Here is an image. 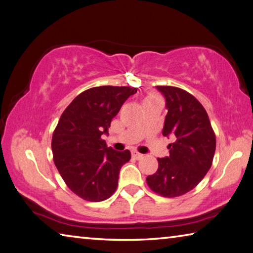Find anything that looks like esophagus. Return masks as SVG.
<instances>
[{
  "instance_id": "1",
  "label": "esophagus",
  "mask_w": 253,
  "mask_h": 253,
  "mask_svg": "<svg viewBox=\"0 0 253 253\" xmlns=\"http://www.w3.org/2000/svg\"><path fill=\"white\" fill-rule=\"evenodd\" d=\"M132 157L136 159V160H140V159L143 158V154H141V153L136 152V151H133V152H132Z\"/></svg>"
}]
</instances>
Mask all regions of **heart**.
<instances>
[{"label":"heart","instance_id":"1","mask_svg":"<svg viewBox=\"0 0 253 253\" xmlns=\"http://www.w3.org/2000/svg\"><path fill=\"white\" fill-rule=\"evenodd\" d=\"M153 99H159V96L156 94H149L147 97H145L144 101H149V100H153Z\"/></svg>","mask_w":253,"mask_h":253}]
</instances>
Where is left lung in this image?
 Segmentation results:
<instances>
[{
  "instance_id": "1",
  "label": "left lung",
  "mask_w": 253,
  "mask_h": 253,
  "mask_svg": "<svg viewBox=\"0 0 253 253\" xmlns=\"http://www.w3.org/2000/svg\"><path fill=\"white\" fill-rule=\"evenodd\" d=\"M165 96L168 113L162 134L175 139L169 157L159 158V168L147 176L151 190L173 198L189 192L205 178L215 151V135L209 117L196 97L175 86H156Z\"/></svg>"
}]
</instances>
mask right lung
<instances>
[{
  "label": "right lung",
  "instance_id": "right-lung-1",
  "mask_svg": "<svg viewBox=\"0 0 253 253\" xmlns=\"http://www.w3.org/2000/svg\"><path fill=\"white\" fill-rule=\"evenodd\" d=\"M138 88L96 86L82 92L64 110L52 138L56 169L72 191L84 200L100 202L113 194L120 170L131 153L106 147L112 119Z\"/></svg>",
  "mask_w": 253,
  "mask_h": 253
}]
</instances>
